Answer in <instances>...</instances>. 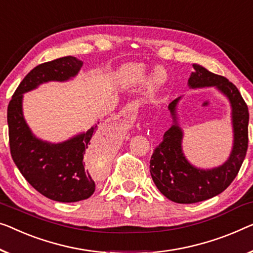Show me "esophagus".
I'll return each mask as SVG.
<instances>
[{"instance_id": "1", "label": "esophagus", "mask_w": 253, "mask_h": 253, "mask_svg": "<svg viewBox=\"0 0 253 253\" xmlns=\"http://www.w3.org/2000/svg\"><path fill=\"white\" fill-rule=\"evenodd\" d=\"M128 116H129V115H128ZM123 117H126V118H127V111H124V112H122V114L115 116L114 120H118L119 118H123Z\"/></svg>"}]
</instances>
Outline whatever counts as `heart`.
<instances>
[{"label":"heart","mask_w":253,"mask_h":253,"mask_svg":"<svg viewBox=\"0 0 253 253\" xmlns=\"http://www.w3.org/2000/svg\"><path fill=\"white\" fill-rule=\"evenodd\" d=\"M146 68L142 63H129V65L123 66L116 73L117 84L122 87H130L144 81ZM164 74L157 70L152 76V85L159 86L164 82Z\"/></svg>","instance_id":"b5f03b06"}]
</instances>
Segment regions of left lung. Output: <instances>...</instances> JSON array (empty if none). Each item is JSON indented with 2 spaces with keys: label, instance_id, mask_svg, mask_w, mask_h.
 <instances>
[{
  "label": "left lung",
  "instance_id": "1",
  "mask_svg": "<svg viewBox=\"0 0 253 253\" xmlns=\"http://www.w3.org/2000/svg\"><path fill=\"white\" fill-rule=\"evenodd\" d=\"M188 85L191 87L217 86L232 104L234 146L231 157L220 167L212 170H201L187 163L183 156L180 142L183 133L177 124L164 135V141L158 146L150 160V172L156 186L166 198L177 203H195L216 197L225 191L239 174L248 150L249 110L246 101L236 86L227 78L210 73L201 66L193 65ZM179 99L169 103L176 122V104Z\"/></svg>",
  "mask_w": 253,
  "mask_h": 253
}]
</instances>
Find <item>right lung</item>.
Segmentation results:
<instances>
[{
	"label": "right lung",
	"mask_w": 253,
	"mask_h": 253,
	"mask_svg": "<svg viewBox=\"0 0 253 253\" xmlns=\"http://www.w3.org/2000/svg\"><path fill=\"white\" fill-rule=\"evenodd\" d=\"M82 66L75 56L41 63L26 75L7 105L9 144L14 164L37 192L59 202L82 201L94 193L95 182L85 169L84 157L90 153L102 158L104 142L97 135L93 137L97 125L59 144L36 138L22 116V94L45 82L67 81Z\"/></svg>",
	"instance_id": "obj_1"
}]
</instances>
